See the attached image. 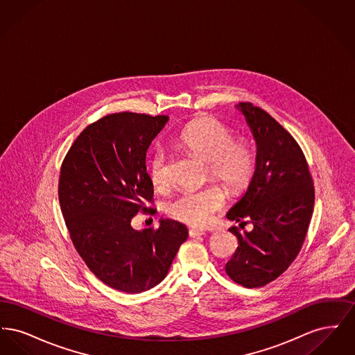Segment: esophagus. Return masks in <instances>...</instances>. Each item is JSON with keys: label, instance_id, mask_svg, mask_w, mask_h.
<instances>
[{"label": "esophagus", "instance_id": "1", "mask_svg": "<svg viewBox=\"0 0 355 355\" xmlns=\"http://www.w3.org/2000/svg\"><path fill=\"white\" fill-rule=\"evenodd\" d=\"M189 236H191V238L205 236V232L200 230V229H190V230H189Z\"/></svg>", "mask_w": 355, "mask_h": 355}]
</instances>
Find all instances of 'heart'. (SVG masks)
<instances>
[{
	"label": "heart",
	"mask_w": 355,
	"mask_h": 355,
	"mask_svg": "<svg viewBox=\"0 0 355 355\" xmlns=\"http://www.w3.org/2000/svg\"><path fill=\"white\" fill-rule=\"evenodd\" d=\"M178 144L205 162L207 180L223 186L232 196L243 193L253 181L257 157L246 139H234L233 129L220 119L203 116L193 119L178 135ZM148 174L155 189L169 185V157L157 148L148 161ZM226 196L218 186H207L197 191H184L166 206L171 218L189 226L203 227L223 209Z\"/></svg>",
	"instance_id": "b5f03b06"
}]
</instances>
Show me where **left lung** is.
Instances as JSON below:
<instances>
[{
    "mask_svg": "<svg viewBox=\"0 0 355 355\" xmlns=\"http://www.w3.org/2000/svg\"><path fill=\"white\" fill-rule=\"evenodd\" d=\"M236 107L257 144V169L227 220L248 222L252 232L229 229L238 248L226 274L238 285L262 287L277 279L301 252L314 209V184L304 152L286 129L250 102Z\"/></svg>",
    "mask_w": 355,
    "mask_h": 355,
    "instance_id": "obj_1",
    "label": "left lung"
}]
</instances>
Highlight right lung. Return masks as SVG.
<instances>
[{
    "mask_svg": "<svg viewBox=\"0 0 355 355\" xmlns=\"http://www.w3.org/2000/svg\"><path fill=\"white\" fill-rule=\"evenodd\" d=\"M168 119L107 114L77 137L61 165L58 200L77 253L103 284L129 294L158 285L187 238L178 220L142 232L130 225L138 211L154 213L146 152Z\"/></svg>",
    "mask_w": 355,
    "mask_h": 355,
    "instance_id": "right-lung-1",
    "label": "right lung"
}]
</instances>
